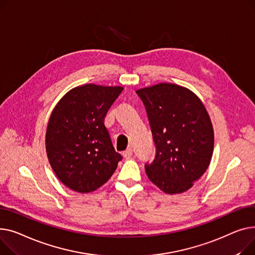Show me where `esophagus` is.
Listing matches in <instances>:
<instances>
[{"mask_svg":"<svg viewBox=\"0 0 255 255\" xmlns=\"http://www.w3.org/2000/svg\"><path fill=\"white\" fill-rule=\"evenodd\" d=\"M123 155L125 158H129L132 155V149L130 147H128L126 151H124Z\"/></svg>","mask_w":255,"mask_h":255,"instance_id":"34e87169","label":"esophagus"}]
</instances>
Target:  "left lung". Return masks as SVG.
Returning <instances> with one entry per match:
<instances>
[{"label":"left lung","mask_w":255,"mask_h":255,"mask_svg":"<svg viewBox=\"0 0 255 255\" xmlns=\"http://www.w3.org/2000/svg\"><path fill=\"white\" fill-rule=\"evenodd\" d=\"M136 93L146 108L156 149L153 161L145 163L149 180L169 194L188 190L213 154L214 131L205 106L189 89L173 83Z\"/></svg>","instance_id":"left-lung-1"}]
</instances>
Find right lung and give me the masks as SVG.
<instances>
[{"label":"right lung","mask_w":255,"mask_h":255,"mask_svg":"<svg viewBox=\"0 0 255 255\" xmlns=\"http://www.w3.org/2000/svg\"><path fill=\"white\" fill-rule=\"evenodd\" d=\"M123 89L84 84L71 89L54 107L45 145L52 170L70 189L95 191L109 180L123 159L104 125Z\"/></svg>","instance_id":"right-lung-1"}]
</instances>
